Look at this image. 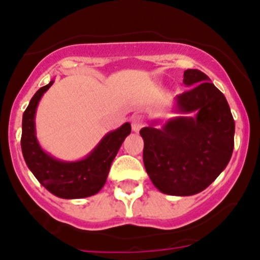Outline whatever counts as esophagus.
<instances>
[{
    "label": "esophagus",
    "instance_id": "34e87169",
    "mask_svg": "<svg viewBox=\"0 0 260 260\" xmlns=\"http://www.w3.org/2000/svg\"><path fill=\"white\" fill-rule=\"evenodd\" d=\"M131 122H132V131L135 133L140 132L141 128L143 127V118L141 115H133Z\"/></svg>",
    "mask_w": 260,
    "mask_h": 260
}]
</instances>
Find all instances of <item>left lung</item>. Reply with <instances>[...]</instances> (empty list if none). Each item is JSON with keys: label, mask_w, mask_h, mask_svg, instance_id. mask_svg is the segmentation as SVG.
<instances>
[{"label": "left lung", "mask_w": 260, "mask_h": 260, "mask_svg": "<svg viewBox=\"0 0 260 260\" xmlns=\"http://www.w3.org/2000/svg\"><path fill=\"white\" fill-rule=\"evenodd\" d=\"M188 89L175 98L172 113L157 127L140 131L143 164L154 187L172 196H191L210 186L234 149L235 122L224 94L198 69L183 73Z\"/></svg>", "instance_id": "1"}]
</instances>
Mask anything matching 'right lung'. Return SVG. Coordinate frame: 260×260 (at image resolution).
<instances>
[{
	"mask_svg": "<svg viewBox=\"0 0 260 260\" xmlns=\"http://www.w3.org/2000/svg\"><path fill=\"white\" fill-rule=\"evenodd\" d=\"M54 80L39 89L31 98L22 115L21 149L26 165L39 182L52 195L61 199H84L98 193L108 177L109 169L123 141L131 133V123L125 122L107 133L99 143L77 161H64L51 156L36 137L35 115L44 94Z\"/></svg>",
	"mask_w": 260,
	"mask_h": 260,
	"instance_id": "1",
	"label": "right lung"
}]
</instances>
